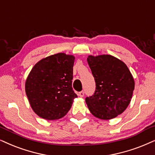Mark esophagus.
<instances>
[{"mask_svg": "<svg viewBox=\"0 0 155 155\" xmlns=\"http://www.w3.org/2000/svg\"><path fill=\"white\" fill-rule=\"evenodd\" d=\"M84 94H85V92H84V91H81V92H80L79 93H78V95H79L80 97H82L84 96Z\"/></svg>", "mask_w": 155, "mask_h": 155, "instance_id": "34e87169", "label": "esophagus"}]
</instances>
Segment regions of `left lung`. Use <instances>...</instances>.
I'll list each match as a JSON object with an SVG mask.
<instances>
[{"mask_svg":"<svg viewBox=\"0 0 155 155\" xmlns=\"http://www.w3.org/2000/svg\"><path fill=\"white\" fill-rule=\"evenodd\" d=\"M87 63L95 78V91L85 98L88 109L96 117L110 120L129 105L134 81L127 66L110 55H89Z\"/></svg>","mask_w":155,"mask_h":155,"instance_id":"obj_1","label":"left lung"}]
</instances>
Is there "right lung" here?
Instances as JSON below:
<instances>
[{
	"instance_id": "obj_1",
	"label": "right lung",
	"mask_w": 155,
	"mask_h": 155,
	"mask_svg": "<svg viewBox=\"0 0 155 155\" xmlns=\"http://www.w3.org/2000/svg\"><path fill=\"white\" fill-rule=\"evenodd\" d=\"M75 57L60 53L34 65L25 82L32 109L39 117L58 120L68 113L78 96L72 87Z\"/></svg>"
}]
</instances>
